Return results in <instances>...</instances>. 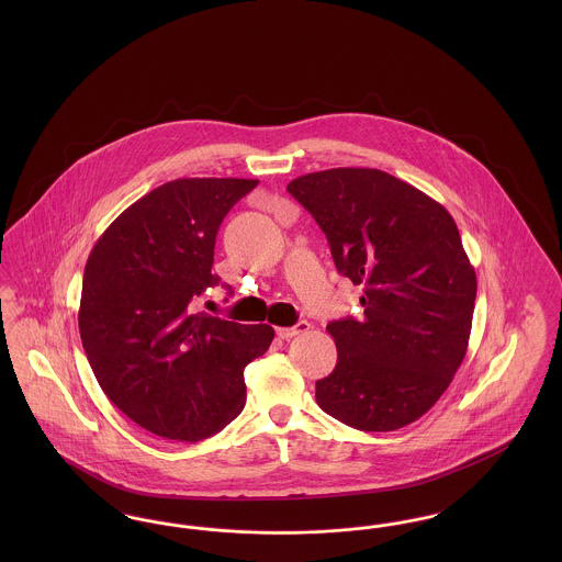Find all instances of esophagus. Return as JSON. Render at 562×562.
I'll use <instances>...</instances> for the list:
<instances>
[{
	"mask_svg": "<svg viewBox=\"0 0 562 562\" xmlns=\"http://www.w3.org/2000/svg\"><path fill=\"white\" fill-rule=\"evenodd\" d=\"M310 330V324L307 322H296L294 326H284V328H278L276 335L280 339H293L294 335H301V333H307Z\"/></svg>",
	"mask_w": 562,
	"mask_h": 562,
	"instance_id": "esophagus-1",
	"label": "esophagus"
}]
</instances>
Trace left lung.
Listing matches in <instances>:
<instances>
[{
  "instance_id": "1",
  "label": "left lung",
  "mask_w": 562,
  "mask_h": 562,
  "mask_svg": "<svg viewBox=\"0 0 562 562\" xmlns=\"http://www.w3.org/2000/svg\"><path fill=\"white\" fill-rule=\"evenodd\" d=\"M289 193L321 225L333 261L364 294V318L330 322L335 371L322 411L362 431L401 429L445 394L468 349L476 273L449 211L374 168L296 177Z\"/></svg>"
}]
</instances>
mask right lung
I'll return each mask as SVG.
<instances>
[{"label": "right lung", "mask_w": 562, "mask_h": 562, "mask_svg": "<svg viewBox=\"0 0 562 562\" xmlns=\"http://www.w3.org/2000/svg\"><path fill=\"white\" fill-rule=\"evenodd\" d=\"M255 179H177L149 191L97 240L83 269L81 346L109 401L140 428L198 442L234 422L244 369L273 328L195 312L218 284L216 232Z\"/></svg>", "instance_id": "1"}]
</instances>
